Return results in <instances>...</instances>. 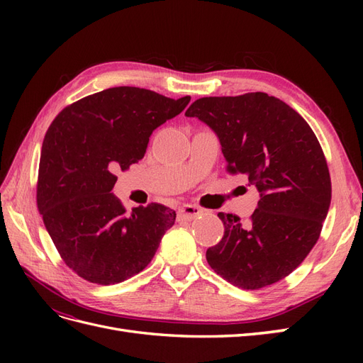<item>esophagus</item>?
Listing matches in <instances>:
<instances>
[{
    "label": "esophagus",
    "instance_id": "1",
    "mask_svg": "<svg viewBox=\"0 0 363 363\" xmlns=\"http://www.w3.org/2000/svg\"><path fill=\"white\" fill-rule=\"evenodd\" d=\"M203 211L200 207H196V206H191V204H186V206H183L180 211H179V216L183 219V221H192V219L196 216V215H200Z\"/></svg>",
    "mask_w": 363,
    "mask_h": 363
}]
</instances>
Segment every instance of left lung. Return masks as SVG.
<instances>
[{"instance_id":"1","label":"left lung","mask_w":363,"mask_h":363,"mask_svg":"<svg viewBox=\"0 0 363 363\" xmlns=\"http://www.w3.org/2000/svg\"><path fill=\"white\" fill-rule=\"evenodd\" d=\"M186 116L211 127L230 174H245L260 200L250 221L219 212L224 236L206 251L211 268L242 289L277 283L320 238L332 200L323 148L292 107L265 92L204 96Z\"/></svg>"}]
</instances>
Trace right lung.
Masks as SVG:
<instances>
[{
  "label": "right lung",
  "mask_w": 363,
  "mask_h": 363,
  "mask_svg": "<svg viewBox=\"0 0 363 363\" xmlns=\"http://www.w3.org/2000/svg\"><path fill=\"white\" fill-rule=\"evenodd\" d=\"M189 101L119 86L82 98L52 121L42 144L38 208L60 257L84 280L133 277L174 225L172 208L151 203L127 212L112 189L115 174L144 157L152 131Z\"/></svg>",
  "instance_id": "1"
}]
</instances>
